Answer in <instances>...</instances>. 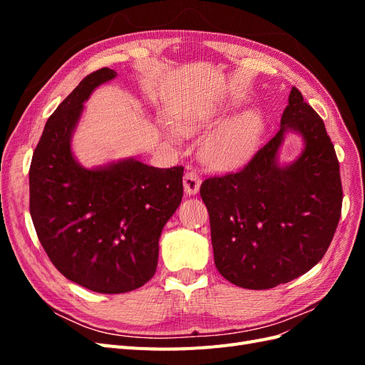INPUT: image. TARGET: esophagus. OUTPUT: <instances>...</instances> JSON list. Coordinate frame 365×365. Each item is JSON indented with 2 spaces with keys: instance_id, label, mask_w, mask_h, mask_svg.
<instances>
[{
  "instance_id": "34e87169",
  "label": "esophagus",
  "mask_w": 365,
  "mask_h": 365,
  "mask_svg": "<svg viewBox=\"0 0 365 365\" xmlns=\"http://www.w3.org/2000/svg\"><path fill=\"white\" fill-rule=\"evenodd\" d=\"M200 187H201L200 175H197L193 169H187V172L184 175V190H185V193L196 195L197 192H200Z\"/></svg>"
}]
</instances>
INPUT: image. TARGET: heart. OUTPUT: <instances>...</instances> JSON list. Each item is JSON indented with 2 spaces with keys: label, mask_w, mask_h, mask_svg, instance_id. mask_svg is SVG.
Here are the masks:
<instances>
[{
  "label": "heart",
  "mask_w": 365,
  "mask_h": 365,
  "mask_svg": "<svg viewBox=\"0 0 365 365\" xmlns=\"http://www.w3.org/2000/svg\"><path fill=\"white\" fill-rule=\"evenodd\" d=\"M215 115L208 109H193L175 118L181 135H195L213 125ZM263 130L262 120L254 113H244L210 132L201 146V158L210 168L225 169L256 149Z\"/></svg>",
  "instance_id": "b5f03b06"
}]
</instances>
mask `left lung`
Returning <instances> with one entry per match:
<instances>
[{
  "instance_id": "1",
  "label": "left lung",
  "mask_w": 365,
  "mask_h": 365,
  "mask_svg": "<svg viewBox=\"0 0 365 365\" xmlns=\"http://www.w3.org/2000/svg\"><path fill=\"white\" fill-rule=\"evenodd\" d=\"M280 130L244 168L201 184L210 215L215 264L245 289L288 283L323 259L342 205L339 163L315 109L294 86ZM288 128L305 138L302 155L280 168L277 152Z\"/></svg>"
}]
</instances>
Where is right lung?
<instances>
[{
  "mask_svg": "<svg viewBox=\"0 0 365 365\" xmlns=\"http://www.w3.org/2000/svg\"><path fill=\"white\" fill-rule=\"evenodd\" d=\"M117 73L101 68L74 88L41 135L30 164V215L38 239L68 280L101 294H123L157 271L158 240L182 200V165L158 169L126 160L83 169L71 134L83 102Z\"/></svg>",
  "mask_w": 365,
  "mask_h": 365,
  "instance_id": "obj_1",
  "label": "right lung"
}]
</instances>
